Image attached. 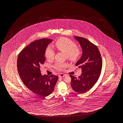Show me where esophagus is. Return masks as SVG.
<instances>
[{
	"instance_id": "1",
	"label": "esophagus",
	"mask_w": 123,
	"mask_h": 123,
	"mask_svg": "<svg viewBox=\"0 0 123 123\" xmlns=\"http://www.w3.org/2000/svg\"><path fill=\"white\" fill-rule=\"evenodd\" d=\"M65 76H66L65 74H62V73H61L58 75V77H60H60H65Z\"/></svg>"
}]
</instances>
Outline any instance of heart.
<instances>
[{"instance_id":"obj_1","label":"heart","mask_w":123,"mask_h":123,"mask_svg":"<svg viewBox=\"0 0 123 123\" xmlns=\"http://www.w3.org/2000/svg\"><path fill=\"white\" fill-rule=\"evenodd\" d=\"M54 47L58 50L65 53L67 58L72 61L77 60L81 55V50L76 47L75 43L67 38L59 39L55 42ZM55 55V51L52 47L48 46L45 52L46 58L48 60H51ZM67 65L66 63H57L55 65V68L58 70H62Z\"/></svg>"}]
</instances>
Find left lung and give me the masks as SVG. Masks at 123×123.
I'll return each mask as SVG.
<instances>
[{
  "instance_id": "obj_1",
  "label": "left lung",
  "mask_w": 123,
  "mask_h": 123,
  "mask_svg": "<svg viewBox=\"0 0 123 123\" xmlns=\"http://www.w3.org/2000/svg\"><path fill=\"white\" fill-rule=\"evenodd\" d=\"M74 37L82 49V55L76 64L81 68L82 73L78 79L70 75L71 85L75 92L84 93L91 89L98 81L102 70V59L96 46L83 37Z\"/></svg>"
}]
</instances>
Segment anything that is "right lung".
Returning <instances> with one entry per match:
<instances>
[{"instance_id": "add662e5", "label": "right lung", "mask_w": 123, "mask_h": 123, "mask_svg": "<svg viewBox=\"0 0 123 123\" xmlns=\"http://www.w3.org/2000/svg\"><path fill=\"white\" fill-rule=\"evenodd\" d=\"M52 41L45 38L36 40L24 48L18 58L17 68L21 80L28 89L42 97L52 93L58 78L40 73V66L45 61V50Z\"/></svg>"}]
</instances>
